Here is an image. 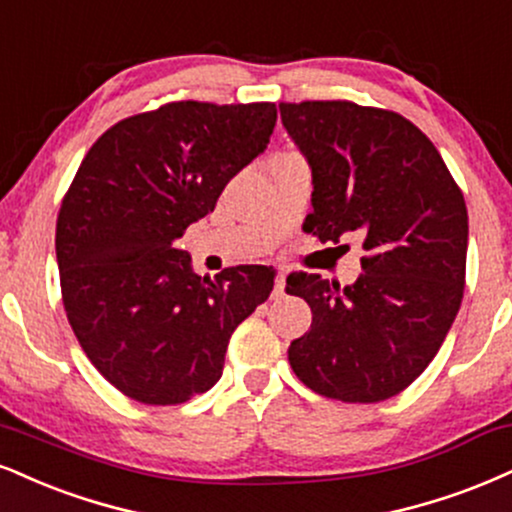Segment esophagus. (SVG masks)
<instances>
[{
    "label": "esophagus",
    "mask_w": 512,
    "mask_h": 512,
    "mask_svg": "<svg viewBox=\"0 0 512 512\" xmlns=\"http://www.w3.org/2000/svg\"><path fill=\"white\" fill-rule=\"evenodd\" d=\"M283 288H286V272H276V279H274V295H276V298H281Z\"/></svg>",
    "instance_id": "34e87169"
}]
</instances>
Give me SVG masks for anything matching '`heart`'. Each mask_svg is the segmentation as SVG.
Returning <instances> with one entry per match:
<instances>
[{"mask_svg":"<svg viewBox=\"0 0 512 512\" xmlns=\"http://www.w3.org/2000/svg\"><path fill=\"white\" fill-rule=\"evenodd\" d=\"M283 155H293V152H279V155H276V157H283Z\"/></svg>","mask_w":512,"mask_h":512,"instance_id":"1","label":"heart"}]
</instances>
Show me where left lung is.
I'll list each match as a JSON object with an SVG mask.
<instances>
[{
	"instance_id": "left-lung-1",
	"label": "left lung",
	"mask_w": 512,
	"mask_h": 512,
	"mask_svg": "<svg viewBox=\"0 0 512 512\" xmlns=\"http://www.w3.org/2000/svg\"><path fill=\"white\" fill-rule=\"evenodd\" d=\"M279 109L315 183L303 231L334 245L357 233L365 250L350 286L319 274L288 276L286 293L312 310L310 331L291 343L288 362L319 396L379 403L427 369L463 303V190L432 140L396 112L348 100Z\"/></svg>"
}]
</instances>
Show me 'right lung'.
Wrapping results in <instances>:
<instances>
[{
	"label": "right lung",
	"instance_id": "right-lung-1",
	"mask_svg": "<svg viewBox=\"0 0 512 512\" xmlns=\"http://www.w3.org/2000/svg\"><path fill=\"white\" fill-rule=\"evenodd\" d=\"M276 104L169 102L104 131L57 217L61 300L80 348L114 389L178 405L217 384L236 326L274 272L240 264L209 279L174 248L269 143Z\"/></svg>",
	"mask_w": 512,
	"mask_h": 512
}]
</instances>
